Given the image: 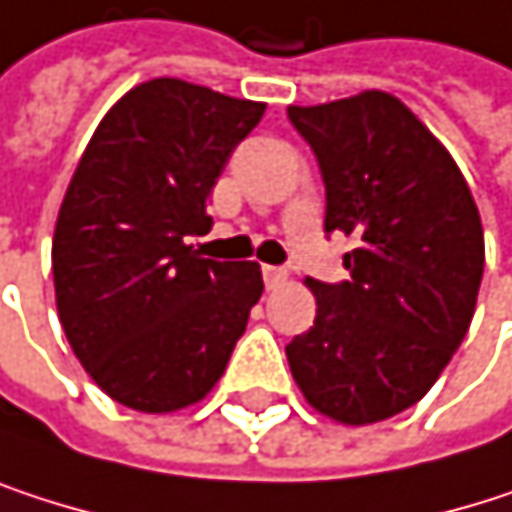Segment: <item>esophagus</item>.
Segmentation results:
<instances>
[{"label":"esophagus","instance_id":"34e87169","mask_svg":"<svg viewBox=\"0 0 512 512\" xmlns=\"http://www.w3.org/2000/svg\"><path fill=\"white\" fill-rule=\"evenodd\" d=\"M262 280H265V289H280L286 283V271L274 268V265H265L262 268Z\"/></svg>","mask_w":512,"mask_h":512}]
</instances>
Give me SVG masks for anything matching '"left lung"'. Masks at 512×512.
<instances>
[{"label": "left lung", "instance_id": "left-lung-1", "mask_svg": "<svg viewBox=\"0 0 512 512\" xmlns=\"http://www.w3.org/2000/svg\"><path fill=\"white\" fill-rule=\"evenodd\" d=\"M325 181V232L358 241L349 280H307L316 322L286 346L307 402L349 426L426 396L468 334L483 226L447 148L387 92L289 107Z\"/></svg>", "mask_w": 512, "mask_h": 512}]
</instances>
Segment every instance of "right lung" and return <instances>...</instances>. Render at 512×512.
Here are the masks:
<instances>
[{
	"instance_id": "right-lung-1",
	"label": "right lung",
	"mask_w": 512,
	"mask_h": 512,
	"mask_svg": "<svg viewBox=\"0 0 512 512\" xmlns=\"http://www.w3.org/2000/svg\"><path fill=\"white\" fill-rule=\"evenodd\" d=\"M262 113L157 77L104 116L77 163L53 235L59 322L86 373L128 408L199 402L265 289L256 262L187 244L211 226V187Z\"/></svg>"
}]
</instances>
